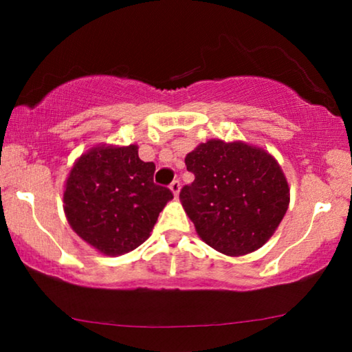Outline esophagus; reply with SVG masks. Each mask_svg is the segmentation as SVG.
<instances>
[{
    "mask_svg": "<svg viewBox=\"0 0 352 352\" xmlns=\"http://www.w3.org/2000/svg\"><path fill=\"white\" fill-rule=\"evenodd\" d=\"M170 190L177 197V194H179V190H181V182L177 181V179L173 181L171 184H170Z\"/></svg>",
    "mask_w": 352,
    "mask_h": 352,
    "instance_id": "34e87169",
    "label": "esophagus"
}]
</instances>
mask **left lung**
Instances as JSON below:
<instances>
[{"label":"left lung","instance_id":"obj_1","mask_svg":"<svg viewBox=\"0 0 352 352\" xmlns=\"http://www.w3.org/2000/svg\"><path fill=\"white\" fill-rule=\"evenodd\" d=\"M186 166L195 179L182 187L179 199L206 245L242 256L272 237L287 213L290 189L271 153L210 139L187 153Z\"/></svg>","mask_w":352,"mask_h":352}]
</instances>
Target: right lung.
Listing matches in <instances>:
<instances>
[{
	"mask_svg": "<svg viewBox=\"0 0 352 352\" xmlns=\"http://www.w3.org/2000/svg\"><path fill=\"white\" fill-rule=\"evenodd\" d=\"M155 165L138 146H98L75 162L65 182L64 211L72 229L109 256L133 252L151 235L173 199L153 182Z\"/></svg>",
	"mask_w": 352,
	"mask_h": 352,
	"instance_id": "right-lung-1",
	"label": "right lung"
}]
</instances>
